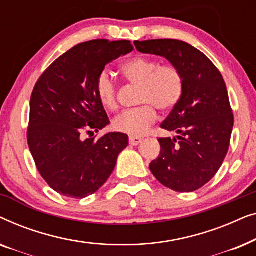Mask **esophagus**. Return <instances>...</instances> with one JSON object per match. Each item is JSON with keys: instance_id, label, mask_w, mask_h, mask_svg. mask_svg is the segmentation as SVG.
I'll use <instances>...</instances> for the list:
<instances>
[{"instance_id": "esophagus-1", "label": "esophagus", "mask_w": 256, "mask_h": 256, "mask_svg": "<svg viewBox=\"0 0 256 256\" xmlns=\"http://www.w3.org/2000/svg\"><path fill=\"white\" fill-rule=\"evenodd\" d=\"M142 141H143V138H136V136H130V138H129V143H130V144L134 146H138Z\"/></svg>"}]
</instances>
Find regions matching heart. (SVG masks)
I'll return each mask as SVG.
<instances>
[{
	"mask_svg": "<svg viewBox=\"0 0 256 256\" xmlns=\"http://www.w3.org/2000/svg\"><path fill=\"white\" fill-rule=\"evenodd\" d=\"M121 74L132 85L138 86V102L142 106L126 110L115 118L116 132L130 136L144 135L157 120V108L170 110L183 96V76L176 66L160 64L152 58L140 57L124 62ZM96 92L100 104L108 110L118 108V87L110 73L102 71L96 80Z\"/></svg>",
	"mask_w": 256,
	"mask_h": 256,
	"instance_id": "obj_1",
	"label": "heart"
}]
</instances>
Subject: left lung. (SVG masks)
Wrapping results in <instances>:
<instances>
[{
	"mask_svg": "<svg viewBox=\"0 0 256 256\" xmlns=\"http://www.w3.org/2000/svg\"><path fill=\"white\" fill-rule=\"evenodd\" d=\"M134 44L142 54L166 58L184 80L180 101L160 124L177 136L158 138L160 154L150 163V171L174 191L198 190L218 172L230 148L234 118L222 73L185 42L152 40Z\"/></svg>",
	"mask_w": 256,
	"mask_h": 256,
	"instance_id": "1",
	"label": "left lung"
}]
</instances>
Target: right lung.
I'll use <instances>...</instances> for the list:
<instances>
[{"instance_id": "right-lung-1", "label": "right lung", "mask_w": 256, "mask_h": 256, "mask_svg": "<svg viewBox=\"0 0 256 256\" xmlns=\"http://www.w3.org/2000/svg\"><path fill=\"white\" fill-rule=\"evenodd\" d=\"M134 50L129 40L80 43L52 62L30 99L28 144L40 176L56 192L85 198L113 172L128 136L108 132L85 138L110 124L96 92V80L108 62Z\"/></svg>"}]
</instances>
